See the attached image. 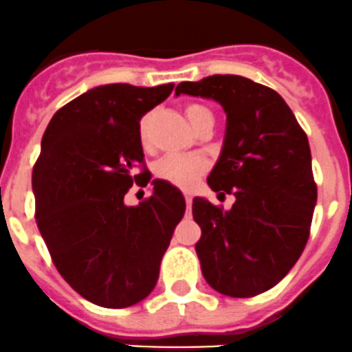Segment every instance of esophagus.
<instances>
[{
	"instance_id": "1",
	"label": "esophagus",
	"mask_w": 352,
	"mask_h": 352,
	"mask_svg": "<svg viewBox=\"0 0 352 352\" xmlns=\"http://www.w3.org/2000/svg\"><path fill=\"white\" fill-rule=\"evenodd\" d=\"M184 199H186V205H188V210H189V208H191V204H192V198L189 195H186L184 196Z\"/></svg>"
}]
</instances>
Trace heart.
Returning a JSON list of instances; mask_svg holds the SVG:
<instances>
[{
    "label": "heart",
    "instance_id": "obj_1",
    "mask_svg": "<svg viewBox=\"0 0 352 352\" xmlns=\"http://www.w3.org/2000/svg\"><path fill=\"white\" fill-rule=\"evenodd\" d=\"M184 113L188 117L189 124L192 126L195 131L204 128L207 122H214V116L205 105L199 103H188L184 107ZM153 122L154 116L151 112L142 116L138 122V142L144 148L151 147L153 140ZM207 170V163L199 157H182V156H168L163 157L154 164V175L156 179L164 180V182L172 184L179 189H192L199 177L204 175Z\"/></svg>",
    "mask_w": 352,
    "mask_h": 352
}]
</instances>
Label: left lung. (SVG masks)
Listing matches in <instances>:
<instances>
[{
  "label": "left lung",
  "mask_w": 352,
  "mask_h": 352,
  "mask_svg": "<svg viewBox=\"0 0 352 352\" xmlns=\"http://www.w3.org/2000/svg\"><path fill=\"white\" fill-rule=\"evenodd\" d=\"M175 93L210 98L226 112L223 153L207 182L235 204L224 210L192 199L205 280L233 298L265 293L294 267L310 235L318 186L305 131L280 94L239 75L182 82Z\"/></svg>",
  "instance_id": "obj_1"
}]
</instances>
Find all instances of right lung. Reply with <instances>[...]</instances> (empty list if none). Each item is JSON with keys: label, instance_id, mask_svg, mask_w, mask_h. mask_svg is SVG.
<instances>
[{"label": "right lung", "instance_id": "add662e5", "mask_svg": "<svg viewBox=\"0 0 352 352\" xmlns=\"http://www.w3.org/2000/svg\"><path fill=\"white\" fill-rule=\"evenodd\" d=\"M172 91L100 85L61 107L43 133L34 219L63 278L100 307L124 309L148 296L186 212L182 192L164 180H154L137 207L124 205L133 184L151 180L138 122Z\"/></svg>", "mask_w": 352, "mask_h": 352}]
</instances>
